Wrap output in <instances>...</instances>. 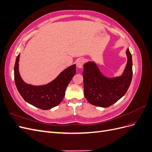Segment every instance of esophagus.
Masks as SVG:
<instances>
[{
  "instance_id": "34e87169",
  "label": "esophagus",
  "mask_w": 152,
  "mask_h": 152,
  "mask_svg": "<svg viewBox=\"0 0 152 152\" xmlns=\"http://www.w3.org/2000/svg\"><path fill=\"white\" fill-rule=\"evenodd\" d=\"M84 63H85V60H84V59H78V60L77 61V63H76L77 66L79 68H82V67H83V65H84Z\"/></svg>"
}]
</instances>
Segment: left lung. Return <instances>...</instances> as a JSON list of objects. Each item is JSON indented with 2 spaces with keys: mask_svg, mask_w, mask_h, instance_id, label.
Masks as SVG:
<instances>
[{
  "mask_svg": "<svg viewBox=\"0 0 152 152\" xmlns=\"http://www.w3.org/2000/svg\"><path fill=\"white\" fill-rule=\"evenodd\" d=\"M127 62L122 75L115 78L104 77L94 62L84 65V96L91 104L107 108L117 102L126 93L132 77V56L126 50Z\"/></svg>",
  "mask_w": 152,
  "mask_h": 152,
  "instance_id": "left-lung-1",
  "label": "left lung"
}]
</instances>
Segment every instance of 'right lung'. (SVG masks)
<instances>
[{
    "mask_svg": "<svg viewBox=\"0 0 152 152\" xmlns=\"http://www.w3.org/2000/svg\"><path fill=\"white\" fill-rule=\"evenodd\" d=\"M20 54L15 65V81L22 98L25 102L42 110H49L60 103L65 96L66 87L75 75L76 65H73L63 70L50 83L40 86L26 84L22 80L18 70Z\"/></svg>",
    "mask_w": 152,
    "mask_h": 152,
    "instance_id": "add662e5",
    "label": "right lung"
}]
</instances>
